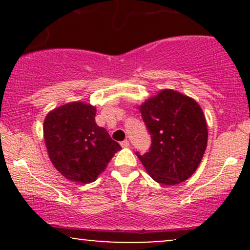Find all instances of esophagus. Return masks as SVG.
<instances>
[{"instance_id": "1", "label": "esophagus", "mask_w": 250, "mask_h": 250, "mask_svg": "<svg viewBox=\"0 0 250 250\" xmlns=\"http://www.w3.org/2000/svg\"><path fill=\"white\" fill-rule=\"evenodd\" d=\"M120 145H121L122 148H127V147H129V141L128 140H125V141H122Z\"/></svg>"}]
</instances>
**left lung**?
I'll use <instances>...</instances> for the list:
<instances>
[{"instance_id": "obj_1", "label": "left lung", "mask_w": 250, "mask_h": 250, "mask_svg": "<svg viewBox=\"0 0 250 250\" xmlns=\"http://www.w3.org/2000/svg\"><path fill=\"white\" fill-rule=\"evenodd\" d=\"M151 135L148 153L139 155L156 182L175 186L196 171L208 141L205 114L194 99L173 89H163L139 105Z\"/></svg>"}]
</instances>
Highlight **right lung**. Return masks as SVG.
Returning a JSON list of instances; mask_svg holds the SVG:
<instances>
[{"instance_id": "right-lung-1", "label": "right lung", "mask_w": 250, "mask_h": 250, "mask_svg": "<svg viewBox=\"0 0 250 250\" xmlns=\"http://www.w3.org/2000/svg\"><path fill=\"white\" fill-rule=\"evenodd\" d=\"M96 107L69 102L45 116L43 137L53 166L73 182L90 183L107 168L121 146L95 122Z\"/></svg>"}]
</instances>
